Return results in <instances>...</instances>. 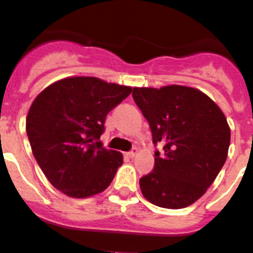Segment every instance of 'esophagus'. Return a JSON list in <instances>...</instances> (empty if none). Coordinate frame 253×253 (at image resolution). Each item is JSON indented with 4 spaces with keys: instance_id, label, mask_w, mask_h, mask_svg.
<instances>
[{
    "instance_id": "34e87169",
    "label": "esophagus",
    "mask_w": 253,
    "mask_h": 253,
    "mask_svg": "<svg viewBox=\"0 0 253 253\" xmlns=\"http://www.w3.org/2000/svg\"><path fill=\"white\" fill-rule=\"evenodd\" d=\"M135 154H137V149H133V151H130V152H126V153H125V156H126L128 158H133V157H135Z\"/></svg>"
}]
</instances>
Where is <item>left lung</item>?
I'll list each match as a JSON object with an SVG mask.
<instances>
[{"mask_svg":"<svg viewBox=\"0 0 253 253\" xmlns=\"http://www.w3.org/2000/svg\"><path fill=\"white\" fill-rule=\"evenodd\" d=\"M133 99L149 123L154 169L139 180L143 196L167 209L202 198L222 169L231 143L223 111L202 91L171 84L134 87Z\"/></svg>","mask_w":253,"mask_h":253,"instance_id":"left-lung-1","label":"left lung"}]
</instances>
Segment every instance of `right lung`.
Segmentation results:
<instances>
[{
  "mask_svg": "<svg viewBox=\"0 0 253 253\" xmlns=\"http://www.w3.org/2000/svg\"><path fill=\"white\" fill-rule=\"evenodd\" d=\"M131 87L96 77H68L44 88L26 116V133L38 165L53 186L71 198L102 193L123 154L105 149V118Z\"/></svg>",
  "mask_w": 253,
  "mask_h": 253,
  "instance_id": "1",
  "label": "right lung"
}]
</instances>
